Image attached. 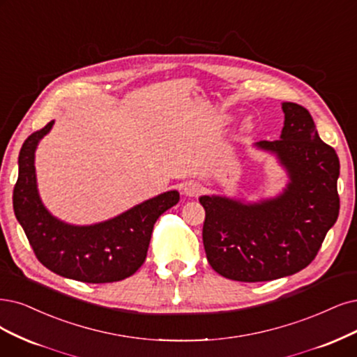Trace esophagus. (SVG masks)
<instances>
[{"instance_id":"esophagus-1","label":"esophagus","mask_w":357,"mask_h":357,"mask_svg":"<svg viewBox=\"0 0 357 357\" xmlns=\"http://www.w3.org/2000/svg\"><path fill=\"white\" fill-rule=\"evenodd\" d=\"M182 190H183V194L188 195V197H197L203 191V187L200 185L199 182L190 181V182H185V185H183Z\"/></svg>"}]
</instances>
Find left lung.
<instances>
[{
  "label": "left lung",
  "mask_w": 357,
  "mask_h": 357,
  "mask_svg": "<svg viewBox=\"0 0 357 357\" xmlns=\"http://www.w3.org/2000/svg\"><path fill=\"white\" fill-rule=\"evenodd\" d=\"M282 110L281 139L257 142L276 153L291 179L278 199L243 204L225 197H200L207 260L228 280L272 281L305 269L338 218L335 150L319 138L303 105L282 102Z\"/></svg>",
  "instance_id": "1"
}]
</instances>
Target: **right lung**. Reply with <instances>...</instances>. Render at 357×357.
I'll return each mask as SVG.
<instances>
[{
    "label": "right lung",
    "instance_id": "add662e5",
    "mask_svg": "<svg viewBox=\"0 0 357 357\" xmlns=\"http://www.w3.org/2000/svg\"><path fill=\"white\" fill-rule=\"evenodd\" d=\"M52 123L33 132L22 145L13 190L15 215L36 259L51 272L89 284L122 281L145 261L154 223L179 202V194H160L98 225L72 227L57 220L39 200L33 166L36 145Z\"/></svg>",
    "mask_w": 357,
    "mask_h": 357
}]
</instances>
